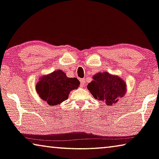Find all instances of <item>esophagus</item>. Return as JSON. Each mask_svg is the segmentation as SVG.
Returning <instances> with one entry per match:
<instances>
[{
  "mask_svg": "<svg viewBox=\"0 0 159 159\" xmlns=\"http://www.w3.org/2000/svg\"><path fill=\"white\" fill-rule=\"evenodd\" d=\"M80 87H81V88L84 87L85 86V79H80Z\"/></svg>",
  "mask_w": 159,
  "mask_h": 159,
  "instance_id": "obj_1",
  "label": "esophagus"
}]
</instances>
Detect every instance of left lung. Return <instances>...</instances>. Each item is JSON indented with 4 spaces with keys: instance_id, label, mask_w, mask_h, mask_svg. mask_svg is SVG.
Wrapping results in <instances>:
<instances>
[{
    "instance_id": "8db88e82",
    "label": "left lung",
    "mask_w": 159,
    "mask_h": 159,
    "mask_svg": "<svg viewBox=\"0 0 159 159\" xmlns=\"http://www.w3.org/2000/svg\"><path fill=\"white\" fill-rule=\"evenodd\" d=\"M93 80L87 85L89 90L95 99L112 105L124 97L127 92L126 82L117 75L107 71L97 73L93 76Z\"/></svg>"
}]
</instances>
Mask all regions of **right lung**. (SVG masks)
I'll use <instances>...</instances> for the list:
<instances>
[{"mask_svg":"<svg viewBox=\"0 0 159 159\" xmlns=\"http://www.w3.org/2000/svg\"><path fill=\"white\" fill-rule=\"evenodd\" d=\"M76 78H69L61 70L40 76L35 89L39 98L50 106L58 105L69 98L70 92L80 86Z\"/></svg>","mask_w":159,"mask_h":159,"instance_id":"right-lung-1","label":"right lung"}]
</instances>
